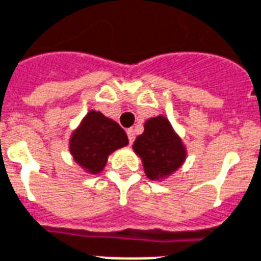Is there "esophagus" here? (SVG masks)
Returning a JSON list of instances; mask_svg holds the SVG:
<instances>
[{"instance_id": "34e87169", "label": "esophagus", "mask_w": 261, "mask_h": 261, "mask_svg": "<svg viewBox=\"0 0 261 261\" xmlns=\"http://www.w3.org/2000/svg\"><path fill=\"white\" fill-rule=\"evenodd\" d=\"M126 135H128L129 143L132 144V143L135 142V130H133V129H128V130H126Z\"/></svg>"}]
</instances>
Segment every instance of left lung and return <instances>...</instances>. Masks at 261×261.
<instances>
[{"label": "left lung", "instance_id": "8db88e82", "mask_svg": "<svg viewBox=\"0 0 261 261\" xmlns=\"http://www.w3.org/2000/svg\"><path fill=\"white\" fill-rule=\"evenodd\" d=\"M133 150L143 161L148 179L168 177L186 160V148L165 117L150 118L144 123V132L133 143Z\"/></svg>", "mask_w": 261, "mask_h": 261}]
</instances>
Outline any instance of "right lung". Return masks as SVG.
Wrapping results in <instances>:
<instances>
[{"mask_svg": "<svg viewBox=\"0 0 261 261\" xmlns=\"http://www.w3.org/2000/svg\"><path fill=\"white\" fill-rule=\"evenodd\" d=\"M128 144V136L118 123L99 111H89L70 139L72 158L88 173L105 169L113 151Z\"/></svg>", "mask_w": 261, "mask_h": 261, "instance_id": "1", "label": "right lung"}]
</instances>
